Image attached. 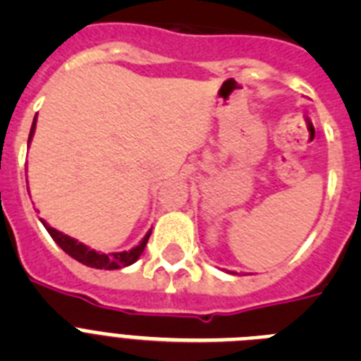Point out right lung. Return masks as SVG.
Listing matches in <instances>:
<instances>
[{
	"instance_id": "1",
	"label": "right lung",
	"mask_w": 361,
	"mask_h": 361,
	"mask_svg": "<svg viewBox=\"0 0 361 361\" xmlns=\"http://www.w3.org/2000/svg\"><path fill=\"white\" fill-rule=\"evenodd\" d=\"M34 132H36V119L32 123V128H30V135H28V142L30 139L34 137ZM43 226L47 228V231L50 233V237L56 240V244L65 251L66 255H70L72 258H75L78 262L85 264L88 267H95V269H121V267H126L130 264H133L137 258L141 257L142 251L146 247V242H148L149 235L152 231H148L145 235V238L141 240V244L132 247L128 251H116V253H99V251L90 250L88 245H85L82 242H78L75 238L68 237L65 233L57 231V229L50 228L44 220H41Z\"/></svg>"
}]
</instances>
